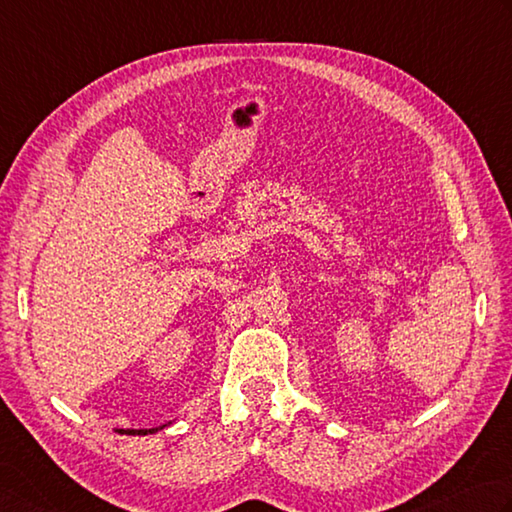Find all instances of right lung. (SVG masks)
<instances>
[{
    "mask_svg": "<svg viewBox=\"0 0 512 512\" xmlns=\"http://www.w3.org/2000/svg\"><path fill=\"white\" fill-rule=\"evenodd\" d=\"M168 424H164V426H157V428H117V433L119 435H155L157 430H162V428H166Z\"/></svg>",
    "mask_w": 512,
    "mask_h": 512,
    "instance_id": "add662e5",
    "label": "right lung"
}]
</instances>
